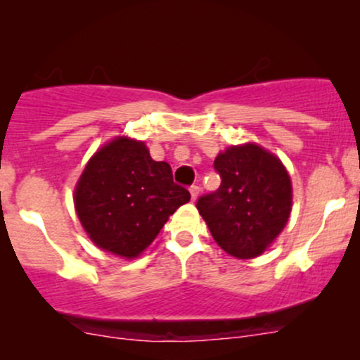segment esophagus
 Here are the masks:
<instances>
[{"label":"esophagus","mask_w":360,"mask_h":360,"mask_svg":"<svg viewBox=\"0 0 360 360\" xmlns=\"http://www.w3.org/2000/svg\"><path fill=\"white\" fill-rule=\"evenodd\" d=\"M200 191H201L200 186H191V188H189V193H191V200L193 201H196V198L200 196Z\"/></svg>","instance_id":"esophagus-1"}]
</instances>
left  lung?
Returning <instances> with one entry per match:
<instances>
[{
  "label": "left lung",
  "mask_w": 360,
  "mask_h": 360,
  "mask_svg": "<svg viewBox=\"0 0 360 360\" xmlns=\"http://www.w3.org/2000/svg\"><path fill=\"white\" fill-rule=\"evenodd\" d=\"M220 188L198 200L196 208L214 242L237 259L262 254L286 226L292 205L291 179L266 148L232 146L214 159Z\"/></svg>",
  "instance_id": "8db88e82"
}]
</instances>
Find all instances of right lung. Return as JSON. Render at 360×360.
I'll return each instance as SVG.
<instances>
[{
	"instance_id": "1",
	"label": "right lung",
	"mask_w": 360,
	"mask_h": 360,
	"mask_svg": "<svg viewBox=\"0 0 360 360\" xmlns=\"http://www.w3.org/2000/svg\"><path fill=\"white\" fill-rule=\"evenodd\" d=\"M191 194L157 162L146 143L118 137L89 159L77 181L74 205L98 247L134 259L154 242L164 223Z\"/></svg>"
}]
</instances>
